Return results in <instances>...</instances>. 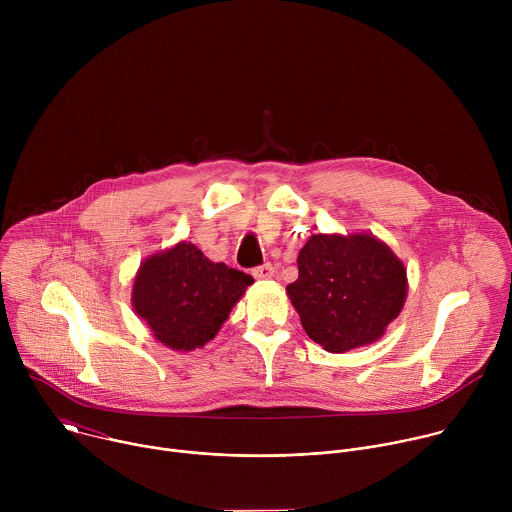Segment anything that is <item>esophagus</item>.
<instances>
[{
  "label": "esophagus",
  "mask_w": 512,
  "mask_h": 512,
  "mask_svg": "<svg viewBox=\"0 0 512 512\" xmlns=\"http://www.w3.org/2000/svg\"><path fill=\"white\" fill-rule=\"evenodd\" d=\"M273 265L271 263H263V265H259V267H255L253 269V277L255 279H271L273 277Z\"/></svg>",
  "instance_id": "esophagus-1"
}]
</instances>
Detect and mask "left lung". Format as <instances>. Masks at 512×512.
Segmentation results:
<instances>
[{
    "label": "left lung",
    "instance_id": "left-lung-1",
    "mask_svg": "<svg viewBox=\"0 0 512 512\" xmlns=\"http://www.w3.org/2000/svg\"><path fill=\"white\" fill-rule=\"evenodd\" d=\"M287 296L306 334L328 352L377 342L407 298L403 261L369 233L312 235Z\"/></svg>",
    "mask_w": 512,
    "mask_h": 512
}]
</instances>
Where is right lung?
Listing matches in <instances>:
<instances>
[{"mask_svg": "<svg viewBox=\"0 0 512 512\" xmlns=\"http://www.w3.org/2000/svg\"><path fill=\"white\" fill-rule=\"evenodd\" d=\"M251 283V275L182 241L139 265L131 304L164 346L188 352L216 336Z\"/></svg>", "mask_w": 512, "mask_h": 512, "instance_id": "1", "label": "right lung"}]
</instances>
